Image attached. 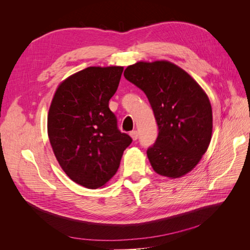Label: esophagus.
Instances as JSON below:
<instances>
[{
  "mask_svg": "<svg viewBox=\"0 0 250 250\" xmlns=\"http://www.w3.org/2000/svg\"><path fill=\"white\" fill-rule=\"evenodd\" d=\"M130 137L132 138V140L133 141H137L138 140V138H139V133H138V131L137 130H132V131H130Z\"/></svg>",
  "mask_w": 250,
  "mask_h": 250,
  "instance_id": "1",
  "label": "esophagus"
}]
</instances>
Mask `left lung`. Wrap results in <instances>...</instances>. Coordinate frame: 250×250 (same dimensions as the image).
Masks as SVG:
<instances>
[{
    "label": "left lung",
    "instance_id": "1",
    "mask_svg": "<svg viewBox=\"0 0 250 250\" xmlns=\"http://www.w3.org/2000/svg\"><path fill=\"white\" fill-rule=\"evenodd\" d=\"M125 78L142 89L152 107L158 135L147 150L153 170L177 178L190 172L207 152L213 113L207 94L190 75L166 60L127 66Z\"/></svg>",
    "mask_w": 250,
    "mask_h": 250
}]
</instances>
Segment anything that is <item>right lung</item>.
I'll list each match as a JSON object with an SVG mask.
<instances>
[{"mask_svg":"<svg viewBox=\"0 0 250 250\" xmlns=\"http://www.w3.org/2000/svg\"><path fill=\"white\" fill-rule=\"evenodd\" d=\"M123 66H89L66 78L53 97L48 134L60 167L87 188L104 186L132 139L119 130L109 107Z\"/></svg>","mask_w":250,"mask_h":250,"instance_id":"right-lung-1","label":"right lung"}]
</instances>
